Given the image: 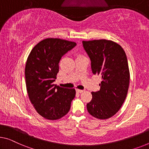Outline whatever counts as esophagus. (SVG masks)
Instances as JSON below:
<instances>
[{
    "label": "esophagus",
    "mask_w": 149,
    "mask_h": 149,
    "mask_svg": "<svg viewBox=\"0 0 149 149\" xmlns=\"http://www.w3.org/2000/svg\"><path fill=\"white\" fill-rule=\"evenodd\" d=\"M84 90H79V89H76V92H77V93H81V92H83Z\"/></svg>",
    "instance_id": "34e87169"
}]
</instances>
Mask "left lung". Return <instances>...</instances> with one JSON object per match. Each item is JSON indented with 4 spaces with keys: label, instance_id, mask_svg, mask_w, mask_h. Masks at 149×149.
I'll list each match as a JSON object with an SVG mask.
<instances>
[{
    "label": "left lung",
    "instance_id": "8db88e82",
    "mask_svg": "<svg viewBox=\"0 0 149 149\" xmlns=\"http://www.w3.org/2000/svg\"><path fill=\"white\" fill-rule=\"evenodd\" d=\"M82 44L90 59L93 74L102 79L100 90L92 92L87 110L95 118L108 119L116 114L127 95L130 81L127 57L122 47L112 41H83Z\"/></svg>",
    "mask_w": 149,
    "mask_h": 149
}]
</instances>
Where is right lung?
<instances>
[{
    "mask_svg": "<svg viewBox=\"0 0 149 149\" xmlns=\"http://www.w3.org/2000/svg\"><path fill=\"white\" fill-rule=\"evenodd\" d=\"M75 46V42L45 39L33 47L26 60L25 74L28 96L37 112L46 119H59L70 111L75 89L59 87L53 82L62 56Z\"/></svg>",
    "mask_w": 149,
    "mask_h": 149,
    "instance_id": "obj_1",
    "label": "right lung"
}]
</instances>
